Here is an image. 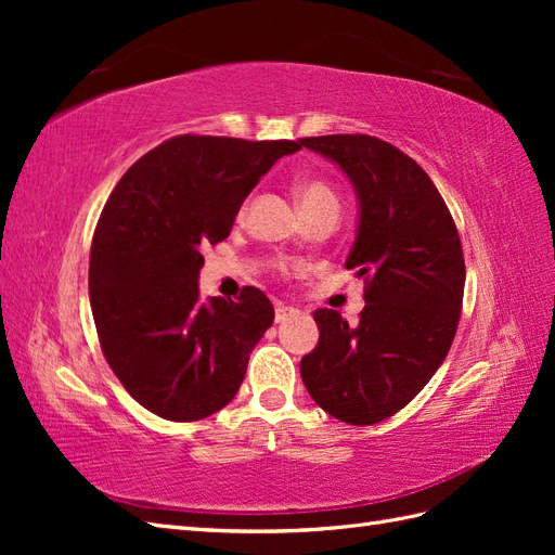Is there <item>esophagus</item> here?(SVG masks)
Here are the masks:
<instances>
[{"label":"esophagus","instance_id":"34e87169","mask_svg":"<svg viewBox=\"0 0 555 555\" xmlns=\"http://www.w3.org/2000/svg\"><path fill=\"white\" fill-rule=\"evenodd\" d=\"M298 310L292 306H284V304H275V322H287L289 317H294Z\"/></svg>","mask_w":555,"mask_h":555}]
</instances>
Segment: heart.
Segmentation results:
<instances>
[{"mask_svg":"<svg viewBox=\"0 0 555 555\" xmlns=\"http://www.w3.org/2000/svg\"><path fill=\"white\" fill-rule=\"evenodd\" d=\"M296 196H298V204L304 210H310L317 206H338V198H335L333 190L322 180L298 182Z\"/></svg>","mask_w":555,"mask_h":555,"instance_id":"1","label":"heart"}]
</instances>
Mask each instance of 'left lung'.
Listing matches in <instances>:
<instances>
[{"mask_svg":"<svg viewBox=\"0 0 555 555\" xmlns=\"http://www.w3.org/2000/svg\"><path fill=\"white\" fill-rule=\"evenodd\" d=\"M349 178L359 201L347 271L365 278L357 326L319 308L317 347L300 359L312 400L351 426L384 422L424 389L456 335L465 261L456 224L428 173L365 133L300 139Z\"/></svg>","mask_w":555,"mask_h":555,"instance_id":"1","label":"left lung"}]
</instances>
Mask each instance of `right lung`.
I'll list each match as a JSON object with an SVG mask.
<instances>
[{"label": "right lung", "instance_id": "1", "mask_svg": "<svg viewBox=\"0 0 555 555\" xmlns=\"http://www.w3.org/2000/svg\"><path fill=\"white\" fill-rule=\"evenodd\" d=\"M300 141L176 137L115 184L90 251V306L104 357L129 396L169 422H198L238 393L273 324L257 287L198 296L201 249L224 241L261 176Z\"/></svg>", "mask_w": 555, "mask_h": 555}]
</instances>
